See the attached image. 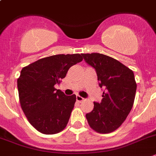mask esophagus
Returning <instances> with one entry per match:
<instances>
[{
	"instance_id": "34e87169",
	"label": "esophagus",
	"mask_w": 156,
	"mask_h": 156,
	"mask_svg": "<svg viewBox=\"0 0 156 156\" xmlns=\"http://www.w3.org/2000/svg\"><path fill=\"white\" fill-rule=\"evenodd\" d=\"M76 100L77 101H78V102H81V101L84 100V98H83L82 97H81L80 95H76Z\"/></svg>"
}]
</instances>
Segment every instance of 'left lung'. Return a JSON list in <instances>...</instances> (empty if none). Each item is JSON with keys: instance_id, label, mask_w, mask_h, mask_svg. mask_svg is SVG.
Returning <instances> with one entry per match:
<instances>
[{"instance_id": "obj_1", "label": "left lung", "mask_w": 156, "mask_h": 156, "mask_svg": "<svg viewBox=\"0 0 156 156\" xmlns=\"http://www.w3.org/2000/svg\"><path fill=\"white\" fill-rule=\"evenodd\" d=\"M81 55L94 68L99 86L105 88L101 102H94L93 110L86 114L88 124L98 133L114 132L126 120L133 106L137 88L133 71L102 54Z\"/></svg>"}]
</instances>
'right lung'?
I'll return each mask as SVG.
<instances>
[{
	"instance_id": "right-lung-1",
	"label": "right lung",
	"mask_w": 156,
	"mask_h": 156,
	"mask_svg": "<svg viewBox=\"0 0 156 156\" xmlns=\"http://www.w3.org/2000/svg\"><path fill=\"white\" fill-rule=\"evenodd\" d=\"M79 54L56 55L36 61L22 68L17 79L21 108L31 126L46 135L66 127L76 101L55 88L71 66L82 61Z\"/></svg>"
}]
</instances>
